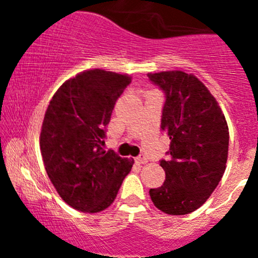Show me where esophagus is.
<instances>
[{
	"instance_id": "34e87169",
	"label": "esophagus",
	"mask_w": 258,
	"mask_h": 258,
	"mask_svg": "<svg viewBox=\"0 0 258 258\" xmlns=\"http://www.w3.org/2000/svg\"><path fill=\"white\" fill-rule=\"evenodd\" d=\"M147 157H146L145 155H140L139 157L136 158V162L140 163V165H145V163H147Z\"/></svg>"
}]
</instances>
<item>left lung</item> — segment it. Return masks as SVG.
<instances>
[{"instance_id":"obj_1","label":"left lung","mask_w":258,"mask_h":258,"mask_svg":"<svg viewBox=\"0 0 258 258\" xmlns=\"http://www.w3.org/2000/svg\"><path fill=\"white\" fill-rule=\"evenodd\" d=\"M165 93L161 130L171 140L168 160H161L166 179L151 188L153 205L167 215H187L202 206L226 170L228 127L206 86L182 71L148 74Z\"/></svg>"}]
</instances>
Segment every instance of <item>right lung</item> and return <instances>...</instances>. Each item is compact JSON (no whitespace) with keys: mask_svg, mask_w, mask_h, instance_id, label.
<instances>
[{"mask_svg":"<svg viewBox=\"0 0 258 258\" xmlns=\"http://www.w3.org/2000/svg\"><path fill=\"white\" fill-rule=\"evenodd\" d=\"M130 82L126 75L88 70L49 101L40 136L46 172L62 200L81 212L107 209L134 165L103 150L106 126Z\"/></svg>","mask_w":258,"mask_h":258,"instance_id":"obj_1","label":"right lung"}]
</instances>
